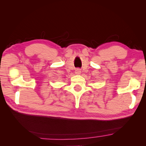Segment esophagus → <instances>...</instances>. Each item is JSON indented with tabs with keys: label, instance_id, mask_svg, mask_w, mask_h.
Instances as JSON below:
<instances>
[{
	"label": "esophagus",
	"instance_id": "34e87169",
	"mask_svg": "<svg viewBox=\"0 0 146 146\" xmlns=\"http://www.w3.org/2000/svg\"><path fill=\"white\" fill-rule=\"evenodd\" d=\"M75 73H76V74L78 75V74H80L81 73V70L80 69H77L76 70V72H75Z\"/></svg>",
	"mask_w": 146,
	"mask_h": 146
}]
</instances>
